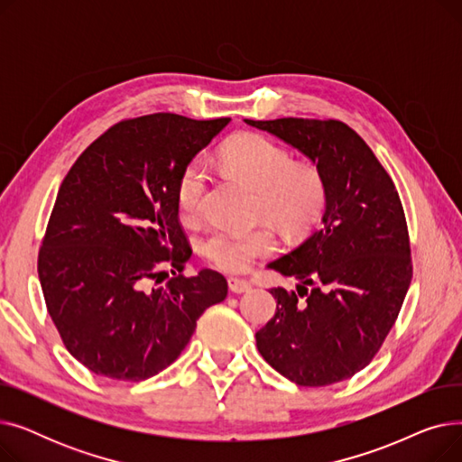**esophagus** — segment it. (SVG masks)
<instances>
[{"label": "esophagus", "mask_w": 462, "mask_h": 462, "mask_svg": "<svg viewBox=\"0 0 462 462\" xmlns=\"http://www.w3.org/2000/svg\"><path fill=\"white\" fill-rule=\"evenodd\" d=\"M228 288L232 290L234 294H241V292H249L253 284H251L249 279H244V277H230L228 279Z\"/></svg>", "instance_id": "obj_1"}]
</instances>
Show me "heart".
I'll use <instances>...</instances> for the list:
<instances>
[{"label":"heart","instance_id":"1","mask_svg":"<svg viewBox=\"0 0 462 462\" xmlns=\"http://www.w3.org/2000/svg\"><path fill=\"white\" fill-rule=\"evenodd\" d=\"M225 172L256 190L258 215L268 217L284 236L301 237L319 225L328 204L326 180L319 168L294 164L282 145L263 134H241L230 140L221 153ZM209 172L202 159H192L178 180L176 200L185 218H197L206 206ZM272 226L254 230L215 228L202 241V254L215 268L239 273L256 258L275 251Z\"/></svg>","mask_w":462,"mask_h":462}]
</instances>
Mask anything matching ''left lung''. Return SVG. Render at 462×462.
I'll return each mask as SVG.
<instances>
[{
    "mask_svg": "<svg viewBox=\"0 0 462 462\" xmlns=\"http://www.w3.org/2000/svg\"><path fill=\"white\" fill-rule=\"evenodd\" d=\"M317 164L328 187L322 225L268 268L298 279L272 288L275 317L256 333L270 365L320 387L365 369L393 328L411 281L399 192L369 145L337 119H245Z\"/></svg>",
    "mask_w": 462,
    "mask_h": 462,
    "instance_id": "1",
    "label": "left lung"
}]
</instances>
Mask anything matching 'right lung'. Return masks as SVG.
Here are the masks:
<instances>
[{"label":"right lung","instance_id":"add662e5","mask_svg":"<svg viewBox=\"0 0 462 462\" xmlns=\"http://www.w3.org/2000/svg\"><path fill=\"white\" fill-rule=\"evenodd\" d=\"M228 124L164 112L119 121L70 166L37 272L65 348L91 373L155 376L178 359L202 312L226 298L221 273L181 275L190 254L176 189ZM166 263L179 272L168 274Z\"/></svg>","mask_w":462,"mask_h":462}]
</instances>
